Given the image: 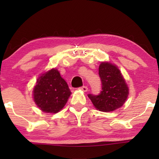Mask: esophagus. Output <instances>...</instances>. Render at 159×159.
Instances as JSON below:
<instances>
[{
	"label": "esophagus",
	"mask_w": 159,
	"mask_h": 159,
	"mask_svg": "<svg viewBox=\"0 0 159 159\" xmlns=\"http://www.w3.org/2000/svg\"><path fill=\"white\" fill-rule=\"evenodd\" d=\"M80 90H81L84 91V92H87V91L88 90V87H86V86H82V87H80Z\"/></svg>",
	"instance_id": "esophagus-1"
}]
</instances>
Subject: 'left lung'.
I'll return each mask as SVG.
<instances>
[{"mask_svg": "<svg viewBox=\"0 0 159 159\" xmlns=\"http://www.w3.org/2000/svg\"><path fill=\"white\" fill-rule=\"evenodd\" d=\"M99 77L102 90L99 95L88 94L96 109L108 112L120 108L127 101L129 88L118 67L108 62H102L99 66Z\"/></svg>", "mask_w": 159, "mask_h": 159, "instance_id": "left-lung-1", "label": "left lung"}]
</instances>
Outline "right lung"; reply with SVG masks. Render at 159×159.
<instances>
[{
	"label": "right lung",
	"instance_id": "right-lung-1",
	"mask_svg": "<svg viewBox=\"0 0 159 159\" xmlns=\"http://www.w3.org/2000/svg\"><path fill=\"white\" fill-rule=\"evenodd\" d=\"M71 91L59 71L52 69L38 78L33 90V98L43 112L56 114L66 105Z\"/></svg>",
	"mask_w": 159,
	"mask_h": 159
}]
</instances>
